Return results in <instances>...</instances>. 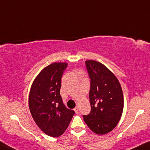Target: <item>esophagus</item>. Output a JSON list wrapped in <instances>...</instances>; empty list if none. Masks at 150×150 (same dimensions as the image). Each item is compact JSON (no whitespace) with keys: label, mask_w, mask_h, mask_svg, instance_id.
Here are the masks:
<instances>
[{"label":"esophagus","mask_w":150,"mask_h":150,"mask_svg":"<svg viewBox=\"0 0 150 150\" xmlns=\"http://www.w3.org/2000/svg\"><path fill=\"white\" fill-rule=\"evenodd\" d=\"M74 110L76 113H78V112H79V107H78V106L76 107V108H75L74 109Z\"/></svg>","instance_id":"obj_1"}]
</instances>
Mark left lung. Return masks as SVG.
Here are the masks:
<instances>
[{"instance_id":"obj_1","label":"left lung","mask_w":150,"mask_h":150,"mask_svg":"<svg viewBox=\"0 0 150 150\" xmlns=\"http://www.w3.org/2000/svg\"><path fill=\"white\" fill-rule=\"evenodd\" d=\"M86 64L91 80V111L83 115V120L95 134H108L117 126L122 115V89L115 75L104 64L93 60H86Z\"/></svg>"}]
</instances>
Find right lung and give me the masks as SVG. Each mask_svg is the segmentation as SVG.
Wrapping results in <instances>:
<instances>
[{"mask_svg": "<svg viewBox=\"0 0 150 150\" xmlns=\"http://www.w3.org/2000/svg\"><path fill=\"white\" fill-rule=\"evenodd\" d=\"M67 62H53L33 81L28 106L35 122L44 134L59 137L69 126L75 112L66 108L60 95L61 77Z\"/></svg>", "mask_w": 150, "mask_h": 150, "instance_id": "1", "label": "right lung"}]
</instances>
